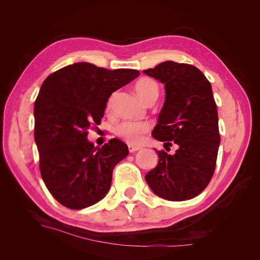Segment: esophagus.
Masks as SVG:
<instances>
[{
	"label": "esophagus",
	"instance_id": "esophagus-1",
	"mask_svg": "<svg viewBox=\"0 0 260 260\" xmlns=\"http://www.w3.org/2000/svg\"><path fill=\"white\" fill-rule=\"evenodd\" d=\"M142 148L141 146H135V145H129V152L130 153H136L138 151H140V149Z\"/></svg>",
	"mask_w": 260,
	"mask_h": 260
}]
</instances>
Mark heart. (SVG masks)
<instances>
[{"instance_id": "b5f03b06", "label": "heart", "mask_w": 260, "mask_h": 260, "mask_svg": "<svg viewBox=\"0 0 260 260\" xmlns=\"http://www.w3.org/2000/svg\"><path fill=\"white\" fill-rule=\"evenodd\" d=\"M135 91L143 102L158 96V84L151 78H141L135 84ZM149 124L146 122L122 121L117 125L116 133L130 144H138L143 135L148 131Z\"/></svg>"}]
</instances>
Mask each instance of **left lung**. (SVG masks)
I'll list each match as a JSON object with an SVG mask.
<instances>
[{
  "mask_svg": "<svg viewBox=\"0 0 260 260\" xmlns=\"http://www.w3.org/2000/svg\"><path fill=\"white\" fill-rule=\"evenodd\" d=\"M143 73L164 83L166 92L152 136L165 148L177 146L174 155L156 151L158 162L145 181L164 200H191L205 190L214 175L220 144L210 82L195 66L172 60Z\"/></svg>",
  "mask_w": 260,
  "mask_h": 260,
  "instance_id": "obj_1",
  "label": "left lung"
}]
</instances>
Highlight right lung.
I'll use <instances>...</instances> for the list:
<instances>
[{"instance_id":"right-lung-1","label":"right lung","mask_w":260,"mask_h":260,"mask_svg":"<svg viewBox=\"0 0 260 260\" xmlns=\"http://www.w3.org/2000/svg\"><path fill=\"white\" fill-rule=\"evenodd\" d=\"M139 75L75 62L42 83L35 103V141L43 182L62 206L83 209L108 193L113 170L129 149L118 139L95 147L88 130L101 123L112 93Z\"/></svg>"}]
</instances>
